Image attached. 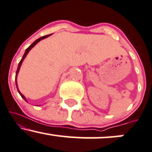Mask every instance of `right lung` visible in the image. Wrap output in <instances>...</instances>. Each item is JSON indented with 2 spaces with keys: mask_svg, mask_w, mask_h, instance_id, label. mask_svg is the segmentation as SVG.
Here are the masks:
<instances>
[{
  "mask_svg": "<svg viewBox=\"0 0 152 152\" xmlns=\"http://www.w3.org/2000/svg\"><path fill=\"white\" fill-rule=\"evenodd\" d=\"M52 34H48V35H45V36H43V37H40V38H39V39H37V40H35V41L32 44V45H30V47H28V48H27L26 49V50H25V54H24V55H23V57H22V58H21V60H20V63H19V64H18V69H17V71H16V74H15V84H16V87H17V89H18V93H19L20 94V95L21 96V97L22 98H23L24 100H25V101L26 102H27V99H26V98H25V96H23V94H21L20 92V91L18 90V83H17V76H18V72H19V71H20V66H21V64H22V63H23V60L25 59V58L26 57V56L27 55V54H28L29 53V52H30V49H32V48H33V47L35 46V45H37V44L38 42H39L40 41V40H42V39H45V38H47V37H49L50 35H52ZM38 106V105H37Z\"/></svg>",
  "mask_w": 152,
  "mask_h": 152,
  "instance_id": "1",
  "label": "right lung"
}]
</instances>
